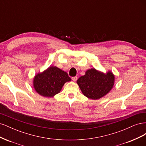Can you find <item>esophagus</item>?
I'll return each instance as SVG.
<instances>
[{"label":"esophagus","instance_id":"esophagus-1","mask_svg":"<svg viewBox=\"0 0 146 146\" xmlns=\"http://www.w3.org/2000/svg\"><path fill=\"white\" fill-rule=\"evenodd\" d=\"M72 80L74 82H76V81H77V76H76V77H73L72 78Z\"/></svg>","mask_w":146,"mask_h":146}]
</instances>
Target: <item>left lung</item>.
I'll return each mask as SVG.
<instances>
[{"instance_id":"1","label":"left lung","mask_w":146,"mask_h":146,"mask_svg":"<svg viewBox=\"0 0 146 146\" xmlns=\"http://www.w3.org/2000/svg\"><path fill=\"white\" fill-rule=\"evenodd\" d=\"M77 83L84 96L90 99L97 100L111 90L114 84V76L111 71L104 74L92 68L87 70Z\"/></svg>"}]
</instances>
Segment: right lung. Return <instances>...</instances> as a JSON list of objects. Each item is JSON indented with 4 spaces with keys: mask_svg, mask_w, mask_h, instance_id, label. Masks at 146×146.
<instances>
[{
    "mask_svg": "<svg viewBox=\"0 0 146 146\" xmlns=\"http://www.w3.org/2000/svg\"><path fill=\"white\" fill-rule=\"evenodd\" d=\"M70 80L71 78L67 72L52 66L42 72L37 74L33 78V85L39 95L52 98L59 93L66 82Z\"/></svg>",
    "mask_w": 146,
    "mask_h": 146,
    "instance_id": "1",
    "label": "right lung"
}]
</instances>
